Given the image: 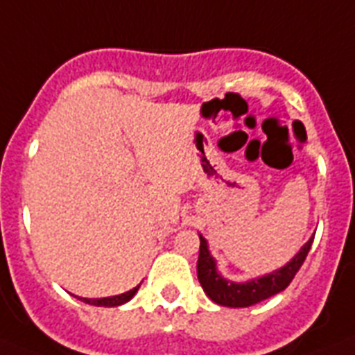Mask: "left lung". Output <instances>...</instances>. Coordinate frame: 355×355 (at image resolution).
I'll return each instance as SVG.
<instances>
[{"label": "left lung", "instance_id": "1", "mask_svg": "<svg viewBox=\"0 0 355 355\" xmlns=\"http://www.w3.org/2000/svg\"><path fill=\"white\" fill-rule=\"evenodd\" d=\"M312 241H314V236L304 243L300 252L286 265L276 268L270 274L252 277L248 281H230L221 276V272L218 270V263L209 250V243L199 234L198 279L203 286L205 294L209 295L214 303L221 304V306H230V309L252 306V304L261 303L272 295L279 294L290 285V281L294 279L303 261L306 259Z\"/></svg>", "mask_w": 355, "mask_h": 355}]
</instances>
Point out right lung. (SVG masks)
<instances>
[{
  "label": "right lung",
  "mask_w": 355,
  "mask_h": 355,
  "mask_svg": "<svg viewBox=\"0 0 355 355\" xmlns=\"http://www.w3.org/2000/svg\"><path fill=\"white\" fill-rule=\"evenodd\" d=\"M139 286L137 285L134 286L132 290H128V292H125V294H119V295H110V297H99V300H89V297H79V300L83 301V303L87 304H94V306H119V304H125L127 301H130L134 295H136V292L139 290Z\"/></svg>",
  "instance_id": "1"
}]
</instances>
